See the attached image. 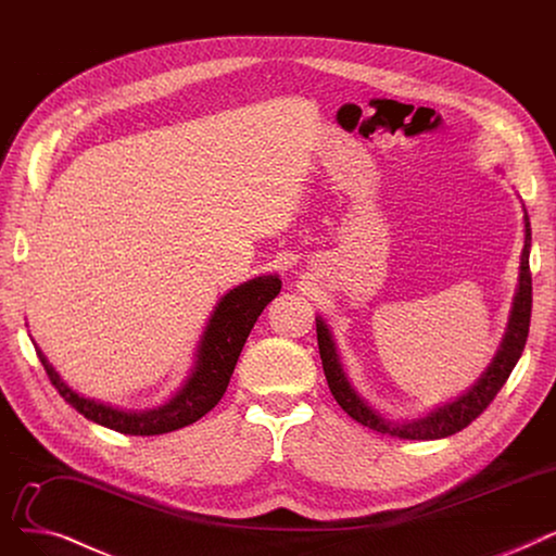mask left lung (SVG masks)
<instances>
[{
    "mask_svg": "<svg viewBox=\"0 0 556 556\" xmlns=\"http://www.w3.org/2000/svg\"><path fill=\"white\" fill-rule=\"evenodd\" d=\"M522 222H525V247L520 253V274H518V287H516V296L511 303L509 312V321L505 337L500 341V349L491 364L486 366V371L478 378L466 393H462L459 399L445 403L430 414L412 418V420H393L378 412L374 405H368L364 401L359 391L351 384L346 371H343L339 353H337V343L332 337L330 326L316 316V341H319V353H321V364H324V374L328 380V387L334 395V401L341 405V409L346 412L351 418L362 422L364 428H371L382 434H391L399 439H412V441H432V439H443L451 437L478 418L497 395V391L505 387L509 374L514 371L516 362L522 355L527 332H530V316H532V274H530V249H532V228H530V217H527V210L522 205Z\"/></svg>",
    "mask_w": 556,
    "mask_h": 556,
    "instance_id": "left-lung-1",
    "label": "left lung"
}]
</instances>
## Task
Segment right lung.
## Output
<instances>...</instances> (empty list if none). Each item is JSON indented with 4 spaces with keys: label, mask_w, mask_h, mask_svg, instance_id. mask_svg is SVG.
I'll return each mask as SVG.
<instances>
[{
    "label": "right lung",
    "mask_w": 556,
    "mask_h": 556,
    "mask_svg": "<svg viewBox=\"0 0 556 556\" xmlns=\"http://www.w3.org/2000/svg\"><path fill=\"white\" fill-rule=\"evenodd\" d=\"M280 287L282 282L276 274L257 276L232 287L228 294H224L213 314H210L205 330L199 339L190 376L185 378L180 389L167 403L151 409H124L88 399V395L74 391L59 376L56 368L49 364L45 353L36 346V341L34 346L51 384L59 389L65 403L72 405L78 414H84L97 426L130 437L165 434L192 426V422H197L222 401L251 328L255 326L262 309L280 294Z\"/></svg>",
    "instance_id": "1"
}]
</instances>
